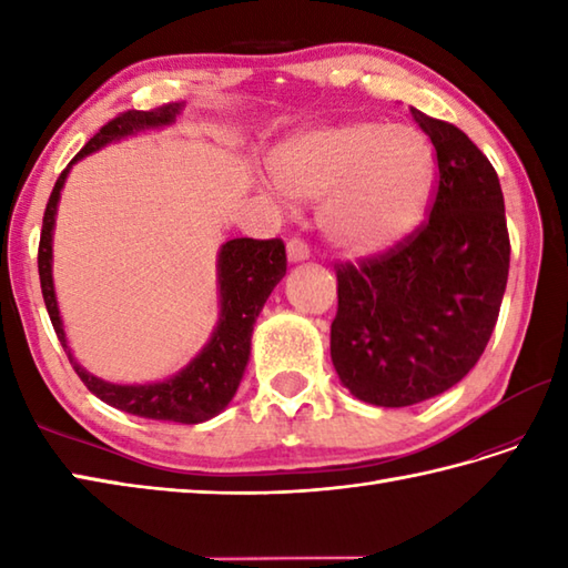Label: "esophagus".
<instances>
[{"label":"esophagus","mask_w":568,"mask_h":568,"mask_svg":"<svg viewBox=\"0 0 568 568\" xmlns=\"http://www.w3.org/2000/svg\"><path fill=\"white\" fill-rule=\"evenodd\" d=\"M310 258V246L305 244L303 239H291L287 241V261L291 263H300Z\"/></svg>","instance_id":"1"}]
</instances>
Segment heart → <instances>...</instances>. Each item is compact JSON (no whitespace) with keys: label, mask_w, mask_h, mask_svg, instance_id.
I'll use <instances>...</instances> for the list:
<instances>
[{"label":"heart","mask_w":568,"mask_h":568,"mask_svg":"<svg viewBox=\"0 0 568 568\" xmlns=\"http://www.w3.org/2000/svg\"><path fill=\"white\" fill-rule=\"evenodd\" d=\"M271 171L291 200H322V232L336 248L371 256L400 244L425 220L437 161L413 126L346 122L287 139Z\"/></svg>","instance_id":"1"}]
</instances>
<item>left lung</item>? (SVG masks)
<instances>
[{
	"label": "left lung",
	"instance_id": "obj_1",
	"mask_svg": "<svg viewBox=\"0 0 568 568\" xmlns=\"http://www.w3.org/2000/svg\"><path fill=\"white\" fill-rule=\"evenodd\" d=\"M409 112L437 153L429 222L376 258L336 265L334 368L378 407L429 400L478 364L510 268L496 168L462 129Z\"/></svg>",
	"mask_w": 568,
	"mask_h": 568
}]
</instances>
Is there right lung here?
I'll list each match as a JSON object with an SVG mask.
<instances>
[{
    "label": "right lung",
    "mask_w": 568,
    "mask_h": 568,
    "mask_svg": "<svg viewBox=\"0 0 568 568\" xmlns=\"http://www.w3.org/2000/svg\"><path fill=\"white\" fill-rule=\"evenodd\" d=\"M183 110V104H163L159 110L139 112L129 110L114 116L110 124H104L94 134L84 149L70 161L55 187L48 197L43 212V229L39 244V275L41 293L48 310V317L53 322V329L63 344L72 368L80 381L88 385L92 395H98L102 403L116 409H124L129 415L146 419H165L180 422V425H197V422L212 419L232 403L241 378L251 356V334L256 317L265 305V300L273 293V287L283 281L287 271L285 244L281 239H232L222 244L220 258H216V283H220V322L210 336V342L202 346V352L190 364L178 371L175 376L143 383V385H119L102 381L84 371L70 354L65 339L63 320L58 312L55 287H53V226L60 190L65 185L72 163H78L84 155L100 151L102 146L119 139L134 136L139 131L159 129L175 122V116Z\"/></svg>",
    "instance_id": "obj_1"
}]
</instances>
